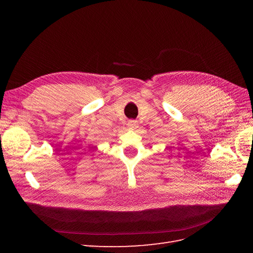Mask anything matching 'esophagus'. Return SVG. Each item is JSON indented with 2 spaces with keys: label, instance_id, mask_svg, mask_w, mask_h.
<instances>
[{
  "label": "esophagus",
  "instance_id": "34e87169",
  "mask_svg": "<svg viewBox=\"0 0 253 253\" xmlns=\"http://www.w3.org/2000/svg\"><path fill=\"white\" fill-rule=\"evenodd\" d=\"M127 126L129 128H137L138 127V122H137L136 120H128L127 122Z\"/></svg>",
  "mask_w": 253,
  "mask_h": 253
}]
</instances>
